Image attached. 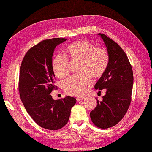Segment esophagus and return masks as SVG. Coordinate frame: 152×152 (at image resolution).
<instances>
[{
  "label": "esophagus",
  "instance_id": "esophagus-1",
  "mask_svg": "<svg viewBox=\"0 0 152 152\" xmlns=\"http://www.w3.org/2000/svg\"><path fill=\"white\" fill-rule=\"evenodd\" d=\"M84 99V97H77V101H80L82 100V99Z\"/></svg>",
  "mask_w": 152,
  "mask_h": 152
}]
</instances>
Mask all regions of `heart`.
Listing matches in <instances>:
<instances>
[{"instance_id":"b5f03b06","label":"heart","mask_w":152,"mask_h":152,"mask_svg":"<svg viewBox=\"0 0 152 152\" xmlns=\"http://www.w3.org/2000/svg\"><path fill=\"white\" fill-rule=\"evenodd\" d=\"M66 56L56 55L52 61V69L58 78H64L69 74V59L80 61L79 72L83 73L73 75L62 83L66 94L71 96H82L92 84L91 75L94 78L101 77L109 64V55L104 47H96L85 39L74 41L66 47Z\"/></svg>"}]
</instances>
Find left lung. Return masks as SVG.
<instances>
[{
	"mask_svg": "<svg viewBox=\"0 0 152 152\" xmlns=\"http://www.w3.org/2000/svg\"><path fill=\"white\" fill-rule=\"evenodd\" d=\"M98 34L107 47L109 61L95 88L105 89L106 92L102 101L96 98L97 105L90 116L95 126L107 129L117 124L128 111L132 101L133 73L128 56L120 46L104 34Z\"/></svg>",
	"mask_w": 152,
	"mask_h": 152,
	"instance_id": "8db88e82",
	"label": "left lung"
}]
</instances>
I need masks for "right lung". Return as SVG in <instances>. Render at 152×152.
<instances>
[{"label": "right lung", "mask_w": 152, "mask_h": 152, "mask_svg": "<svg viewBox=\"0 0 152 152\" xmlns=\"http://www.w3.org/2000/svg\"><path fill=\"white\" fill-rule=\"evenodd\" d=\"M65 38L41 41L25 54L20 65L19 92L30 116L39 126L50 130L64 127L69 121L76 99L67 96L54 100L50 95L55 86L52 56L55 48Z\"/></svg>", "instance_id": "add662e5"}]
</instances>
